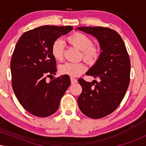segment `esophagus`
<instances>
[{"label": "esophagus", "mask_w": 146, "mask_h": 146, "mask_svg": "<svg viewBox=\"0 0 146 146\" xmlns=\"http://www.w3.org/2000/svg\"><path fill=\"white\" fill-rule=\"evenodd\" d=\"M70 80H71V83H72V84L77 83V82H78V80H77L76 79L74 78H72V77L70 78Z\"/></svg>", "instance_id": "obj_1"}]
</instances>
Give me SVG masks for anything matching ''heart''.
Masks as SVG:
<instances>
[{"label": "heart", "mask_w": 146, "mask_h": 146, "mask_svg": "<svg viewBox=\"0 0 146 146\" xmlns=\"http://www.w3.org/2000/svg\"><path fill=\"white\" fill-rule=\"evenodd\" d=\"M67 40L72 46L82 50L81 56L89 64H94L98 61L102 53V48L98 45L93 44L90 37L80 32H75L67 37ZM51 53L56 60H62L64 54V46L62 40H56L52 44ZM62 74L77 77L85 72L87 66L84 62H66L60 66Z\"/></svg>", "instance_id": "b5f03b06"}]
</instances>
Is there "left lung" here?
Here are the masks:
<instances>
[{
    "label": "left lung",
    "instance_id": "1",
    "mask_svg": "<svg viewBox=\"0 0 146 146\" xmlns=\"http://www.w3.org/2000/svg\"><path fill=\"white\" fill-rule=\"evenodd\" d=\"M77 29L96 38L102 51L86 72V75L98 78L100 82L90 83L78 79L82 91L78 104L86 116L102 118L114 111L124 97L130 80V60L124 42L116 31L102 27Z\"/></svg>",
    "mask_w": 146,
    "mask_h": 146
}]
</instances>
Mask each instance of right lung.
Returning a JSON list of instances; mask_svg holds the SVG:
<instances>
[{
  "instance_id": "right-lung-1",
  "label": "right lung",
  "mask_w": 146,
  "mask_h": 146,
  "mask_svg": "<svg viewBox=\"0 0 146 146\" xmlns=\"http://www.w3.org/2000/svg\"><path fill=\"white\" fill-rule=\"evenodd\" d=\"M72 28L49 25L36 28L24 33L16 44L11 61L12 86L23 107L35 116L45 117L54 113L70 85L68 75L49 83L46 79L57 70L52 44Z\"/></svg>"
}]
</instances>
